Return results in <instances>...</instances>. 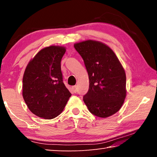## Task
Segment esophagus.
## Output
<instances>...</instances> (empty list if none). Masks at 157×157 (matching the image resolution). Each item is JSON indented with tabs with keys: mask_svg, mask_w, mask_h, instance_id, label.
Here are the masks:
<instances>
[{
	"mask_svg": "<svg viewBox=\"0 0 157 157\" xmlns=\"http://www.w3.org/2000/svg\"><path fill=\"white\" fill-rule=\"evenodd\" d=\"M72 89L73 90V91L75 92V93H76L77 92V90H78V86H73L72 87Z\"/></svg>",
	"mask_w": 157,
	"mask_h": 157,
	"instance_id": "34e87169",
	"label": "esophagus"
}]
</instances>
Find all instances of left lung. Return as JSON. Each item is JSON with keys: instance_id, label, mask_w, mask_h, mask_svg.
I'll list each match as a JSON object with an SVG mask.
<instances>
[{"instance_id": "left-lung-1", "label": "left lung", "mask_w": 157, "mask_h": 157, "mask_svg": "<svg viewBox=\"0 0 157 157\" xmlns=\"http://www.w3.org/2000/svg\"><path fill=\"white\" fill-rule=\"evenodd\" d=\"M84 60L89 89L83 100L90 112L107 118L121 109L126 97L125 71L107 45L94 40L74 44Z\"/></svg>"}]
</instances>
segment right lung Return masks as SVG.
Listing matches in <instances>:
<instances>
[{
  "mask_svg": "<svg viewBox=\"0 0 157 157\" xmlns=\"http://www.w3.org/2000/svg\"><path fill=\"white\" fill-rule=\"evenodd\" d=\"M66 48L50 46L41 49L26 66L23 97L32 113L44 119L59 115L71 94L63 82L61 60Z\"/></svg>",
  "mask_w": 157,
  "mask_h": 157,
  "instance_id": "1",
  "label": "right lung"
}]
</instances>
